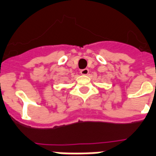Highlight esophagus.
<instances>
[{
    "label": "esophagus",
    "mask_w": 156,
    "mask_h": 156,
    "mask_svg": "<svg viewBox=\"0 0 156 156\" xmlns=\"http://www.w3.org/2000/svg\"><path fill=\"white\" fill-rule=\"evenodd\" d=\"M89 73V70L87 69H82L80 71V73L82 75H87Z\"/></svg>",
    "instance_id": "esophagus-1"
}]
</instances>
